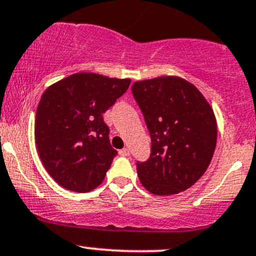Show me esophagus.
<instances>
[{
  "label": "esophagus",
  "mask_w": 256,
  "mask_h": 256,
  "mask_svg": "<svg viewBox=\"0 0 256 256\" xmlns=\"http://www.w3.org/2000/svg\"><path fill=\"white\" fill-rule=\"evenodd\" d=\"M119 154L122 156H130V150H128V148H124V150H119Z\"/></svg>",
  "instance_id": "34e87169"
}]
</instances>
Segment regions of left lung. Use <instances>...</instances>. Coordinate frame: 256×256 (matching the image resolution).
I'll return each mask as SVG.
<instances>
[{
    "label": "left lung",
    "mask_w": 256,
    "mask_h": 256,
    "mask_svg": "<svg viewBox=\"0 0 256 256\" xmlns=\"http://www.w3.org/2000/svg\"><path fill=\"white\" fill-rule=\"evenodd\" d=\"M132 94L152 140L150 156L137 175L152 194L186 190L204 175L218 138L214 110L193 84L178 76L137 81Z\"/></svg>",
    "instance_id": "8db88e82"
}]
</instances>
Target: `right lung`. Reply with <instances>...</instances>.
Returning <instances> with one entry per match:
<instances>
[{"instance_id":"right-lung-1","label":"right lung","mask_w":256,"mask_h":256,"mask_svg":"<svg viewBox=\"0 0 256 256\" xmlns=\"http://www.w3.org/2000/svg\"><path fill=\"white\" fill-rule=\"evenodd\" d=\"M130 82L76 72L44 92L36 110L35 142L44 169L62 187L86 193L103 182L118 154L103 113Z\"/></svg>"}]
</instances>
